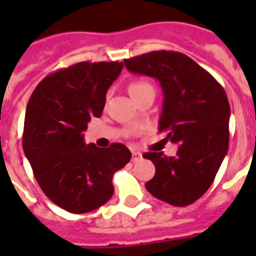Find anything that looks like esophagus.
Segmentation results:
<instances>
[{"instance_id": "1", "label": "esophagus", "mask_w": 256, "mask_h": 256, "mask_svg": "<svg viewBox=\"0 0 256 256\" xmlns=\"http://www.w3.org/2000/svg\"><path fill=\"white\" fill-rule=\"evenodd\" d=\"M142 160V154L140 152H136L132 150V162H136V160Z\"/></svg>"}]
</instances>
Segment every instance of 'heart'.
<instances>
[{
  "label": "heart",
  "mask_w": 256,
  "mask_h": 256,
  "mask_svg": "<svg viewBox=\"0 0 256 256\" xmlns=\"http://www.w3.org/2000/svg\"><path fill=\"white\" fill-rule=\"evenodd\" d=\"M150 90H154V88L146 81H134L128 85V92L134 100H136L138 96H140L146 92H150Z\"/></svg>",
  "instance_id": "1"
}]
</instances>
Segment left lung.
Segmentation results:
<instances>
[{
	"label": "left lung",
	"mask_w": 256,
	"mask_h": 256,
	"mask_svg": "<svg viewBox=\"0 0 256 256\" xmlns=\"http://www.w3.org/2000/svg\"><path fill=\"white\" fill-rule=\"evenodd\" d=\"M128 72L158 80L164 104L158 130L179 146L176 156L144 152L156 175L144 186L152 196L182 207L202 196L228 148L230 104L208 72L178 52H152L124 60Z\"/></svg>",
	"instance_id": "8db88e82"
}]
</instances>
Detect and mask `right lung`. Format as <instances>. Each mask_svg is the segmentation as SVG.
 Returning a JSON list of instances; mask_svg holds the SVG:
<instances>
[{
	"mask_svg": "<svg viewBox=\"0 0 256 256\" xmlns=\"http://www.w3.org/2000/svg\"><path fill=\"white\" fill-rule=\"evenodd\" d=\"M122 68V62H80L44 78L30 96L22 148L42 191L69 212L84 214L108 202L112 175L132 160L122 144L100 148L84 140Z\"/></svg>",
	"mask_w": 256,
	"mask_h": 256,
	"instance_id": "right-lung-1",
	"label": "right lung"
}]
</instances>
